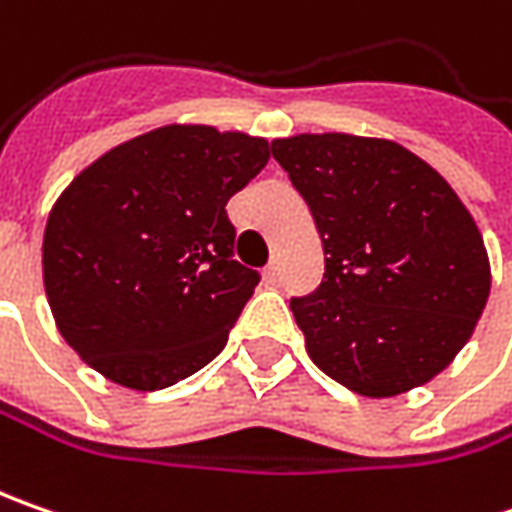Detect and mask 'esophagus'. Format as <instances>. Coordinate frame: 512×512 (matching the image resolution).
<instances>
[{"mask_svg": "<svg viewBox=\"0 0 512 512\" xmlns=\"http://www.w3.org/2000/svg\"><path fill=\"white\" fill-rule=\"evenodd\" d=\"M265 282L267 285H279L282 282V267H279V262H270L265 267Z\"/></svg>", "mask_w": 512, "mask_h": 512, "instance_id": "1", "label": "esophagus"}]
</instances>
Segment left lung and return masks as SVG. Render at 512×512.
<instances>
[{"label":"left lung","instance_id":"1","mask_svg":"<svg viewBox=\"0 0 512 512\" xmlns=\"http://www.w3.org/2000/svg\"><path fill=\"white\" fill-rule=\"evenodd\" d=\"M270 150L325 247L322 285L290 299L313 364L373 399L430 382L490 296L487 250L462 199L387 139L302 133Z\"/></svg>","mask_w":512,"mask_h":512}]
</instances>
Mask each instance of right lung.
<instances>
[{"instance_id":"obj_1","label":"right lung","mask_w":512,"mask_h":512,"mask_svg":"<svg viewBox=\"0 0 512 512\" xmlns=\"http://www.w3.org/2000/svg\"><path fill=\"white\" fill-rule=\"evenodd\" d=\"M265 139L168 125L99 156L53 205L42 273L85 362L162 390L213 362L259 273L233 259L227 199L265 168Z\"/></svg>"}]
</instances>
